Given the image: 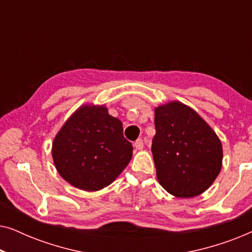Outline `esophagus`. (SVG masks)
Listing matches in <instances>:
<instances>
[{
	"mask_svg": "<svg viewBox=\"0 0 252 252\" xmlns=\"http://www.w3.org/2000/svg\"><path fill=\"white\" fill-rule=\"evenodd\" d=\"M134 147H135L137 150H142L143 147H144L143 140H142V139H137V140L135 141V143H134Z\"/></svg>",
	"mask_w": 252,
	"mask_h": 252,
	"instance_id": "1",
	"label": "esophagus"
}]
</instances>
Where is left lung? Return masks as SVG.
Segmentation results:
<instances>
[{"label": "left lung", "mask_w": 252, "mask_h": 252, "mask_svg": "<svg viewBox=\"0 0 252 252\" xmlns=\"http://www.w3.org/2000/svg\"><path fill=\"white\" fill-rule=\"evenodd\" d=\"M155 127L151 153L161 187L180 198L204 192L222 166L221 141L215 130L179 101L155 108Z\"/></svg>", "instance_id": "8db88e82"}]
</instances>
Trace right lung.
<instances>
[{
    "label": "right lung",
    "instance_id": "add662e5",
    "mask_svg": "<svg viewBox=\"0 0 252 252\" xmlns=\"http://www.w3.org/2000/svg\"><path fill=\"white\" fill-rule=\"evenodd\" d=\"M123 130L122 122L109 115L105 105H81L54 139L51 154L57 172L81 190L108 187L132 159V143Z\"/></svg>",
    "mask_w": 252,
    "mask_h": 252
}]
</instances>
